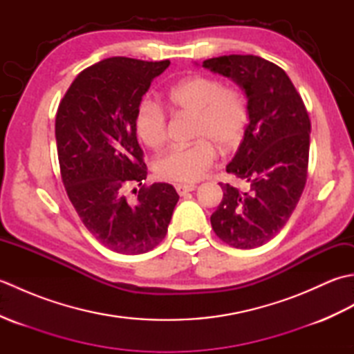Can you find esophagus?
Instances as JSON below:
<instances>
[{
	"instance_id": "1",
	"label": "esophagus",
	"mask_w": 354,
	"mask_h": 354,
	"mask_svg": "<svg viewBox=\"0 0 354 354\" xmlns=\"http://www.w3.org/2000/svg\"><path fill=\"white\" fill-rule=\"evenodd\" d=\"M193 190H196V185L194 184H178L176 185V192L181 194V196H184L185 193L193 192Z\"/></svg>"
}]
</instances>
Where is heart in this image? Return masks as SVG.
I'll return each instance as SVG.
<instances>
[{
	"label": "heart",
	"instance_id": "obj_1",
	"mask_svg": "<svg viewBox=\"0 0 354 354\" xmlns=\"http://www.w3.org/2000/svg\"><path fill=\"white\" fill-rule=\"evenodd\" d=\"M167 106L178 114L193 115V138L189 146L171 147L156 158L155 173L171 183H194L205 176L216 160V146L232 149L242 141L248 126V104L236 88L221 80L193 76L171 86L165 94ZM133 127L142 145L161 147L167 140V118L160 104L142 100L133 117Z\"/></svg>",
	"mask_w": 354,
	"mask_h": 354
}]
</instances>
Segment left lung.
<instances>
[{"mask_svg":"<svg viewBox=\"0 0 354 354\" xmlns=\"http://www.w3.org/2000/svg\"><path fill=\"white\" fill-rule=\"evenodd\" d=\"M202 66L231 79L248 100L250 123L227 165L248 189L219 183L223 198L209 221L225 243L251 250L280 232L301 198L310 120L288 74L266 59L230 55L207 59Z\"/></svg>","mask_w":354,"mask_h":354,"instance_id":"1","label":"left lung"}]
</instances>
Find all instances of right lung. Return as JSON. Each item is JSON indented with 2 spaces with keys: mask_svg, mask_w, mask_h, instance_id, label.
Here are the masks:
<instances>
[{
  "mask_svg": "<svg viewBox=\"0 0 354 354\" xmlns=\"http://www.w3.org/2000/svg\"><path fill=\"white\" fill-rule=\"evenodd\" d=\"M170 61L109 57L74 79L56 114V142L66 194L86 230L120 254H142L161 242L179 199L170 184L147 176L133 117ZM140 187L135 203L125 194Z\"/></svg>",
  "mask_w": 354,
  "mask_h": 354,
  "instance_id": "1",
  "label": "right lung"
}]
</instances>
